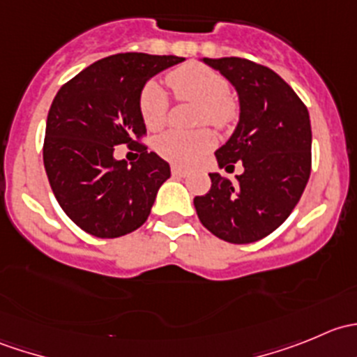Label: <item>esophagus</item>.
I'll return each mask as SVG.
<instances>
[{
	"label": "esophagus",
	"instance_id": "34e87169",
	"mask_svg": "<svg viewBox=\"0 0 357 357\" xmlns=\"http://www.w3.org/2000/svg\"><path fill=\"white\" fill-rule=\"evenodd\" d=\"M171 172H172V176H176V178H183V176H186V169L179 167V165H176V164L171 165Z\"/></svg>",
	"mask_w": 357,
	"mask_h": 357
}]
</instances>
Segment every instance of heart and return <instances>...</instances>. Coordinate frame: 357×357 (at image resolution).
I'll return each mask as SVG.
<instances>
[{
    "label": "heart",
    "instance_id": "heart-1",
    "mask_svg": "<svg viewBox=\"0 0 357 357\" xmlns=\"http://www.w3.org/2000/svg\"><path fill=\"white\" fill-rule=\"evenodd\" d=\"M169 86L178 100L197 103L195 122L208 124L225 131L238 119V103L229 95V82L222 74L202 63H186L167 74ZM138 109L143 122L150 131L165 126L169 100L165 89L157 81L143 86L138 98ZM214 145V136L208 129L197 131H167L153 142L157 155L172 164L188 165Z\"/></svg>",
    "mask_w": 357,
    "mask_h": 357
}]
</instances>
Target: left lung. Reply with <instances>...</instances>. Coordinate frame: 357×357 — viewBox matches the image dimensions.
Returning <instances> with one entry per match:
<instances>
[{"label": "left lung", "instance_id": "1", "mask_svg": "<svg viewBox=\"0 0 357 357\" xmlns=\"http://www.w3.org/2000/svg\"><path fill=\"white\" fill-rule=\"evenodd\" d=\"M236 88L240 122L215 152L226 171L243 164L236 181L211 176V190L195 197L202 225L229 243L271 235L294 211L311 174V121L297 93L271 68L252 60L204 59Z\"/></svg>", "mask_w": 357, "mask_h": 357}]
</instances>
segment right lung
I'll list each match as a JSON object with an SVG mask.
<instances>
[{
  "label": "right lung",
  "instance_id": "add662e5",
  "mask_svg": "<svg viewBox=\"0 0 357 357\" xmlns=\"http://www.w3.org/2000/svg\"><path fill=\"white\" fill-rule=\"evenodd\" d=\"M185 59L117 53L86 67L56 93L46 121L43 160L55 199L82 229L98 238H117L138 229L171 167L143 142L138 109L152 75ZM119 144L139 160L115 161Z\"/></svg>",
  "mask_w": 357,
  "mask_h": 357
}]
</instances>
